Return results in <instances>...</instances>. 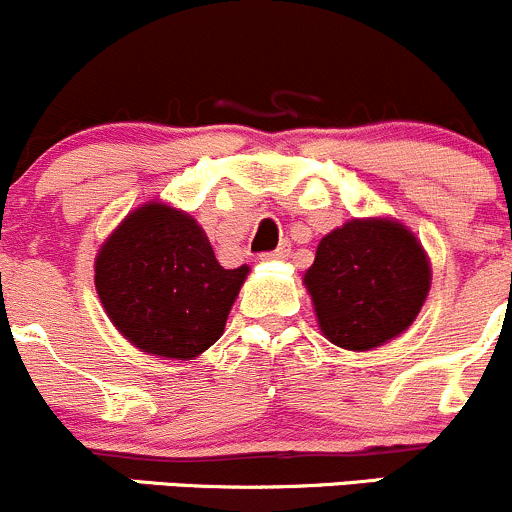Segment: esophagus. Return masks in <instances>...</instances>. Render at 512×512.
<instances>
[{
    "instance_id": "obj_1",
    "label": "esophagus",
    "mask_w": 512,
    "mask_h": 512,
    "mask_svg": "<svg viewBox=\"0 0 512 512\" xmlns=\"http://www.w3.org/2000/svg\"><path fill=\"white\" fill-rule=\"evenodd\" d=\"M289 255V245L287 242H282V245L277 247V250L274 252H265V255H260L262 260H284V257Z\"/></svg>"
}]
</instances>
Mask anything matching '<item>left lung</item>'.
<instances>
[{
  "label": "left lung",
  "instance_id": "1",
  "mask_svg": "<svg viewBox=\"0 0 512 512\" xmlns=\"http://www.w3.org/2000/svg\"><path fill=\"white\" fill-rule=\"evenodd\" d=\"M304 284L328 341L346 351H373L417 319L432 267L402 223L353 218L321 238Z\"/></svg>",
  "mask_w": 512,
  "mask_h": 512
}]
</instances>
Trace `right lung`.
Returning a JSON list of instances; mask_svg holds the SVG:
<instances>
[{
  "label": "right lung",
  "instance_id": "right-lung-1",
  "mask_svg": "<svg viewBox=\"0 0 512 512\" xmlns=\"http://www.w3.org/2000/svg\"><path fill=\"white\" fill-rule=\"evenodd\" d=\"M250 267L225 270L201 225L149 201L117 225L95 257V289L139 351L193 360L223 336Z\"/></svg>",
  "mask_w": 512,
  "mask_h": 512
}]
</instances>
